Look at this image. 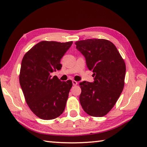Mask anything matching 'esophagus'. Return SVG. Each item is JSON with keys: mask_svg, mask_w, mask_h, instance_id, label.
Here are the masks:
<instances>
[{"mask_svg": "<svg viewBox=\"0 0 147 147\" xmlns=\"http://www.w3.org/2000/svg\"><path fill=\"white\" fill-rule=\"evenodd\" d=\"M72 83H73V86H76V85H78V83H77V82H76V81H74V80H73V81H72Z\"/></svg>", "mask_w": 147, "mask_h": 147, "instance_id": "esophagus-1", "label": "esophagus"}]
</instances>
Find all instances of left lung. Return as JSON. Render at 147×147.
I'll return each instance as SVG.
<instances>
[{
    "mask_svg": "<svg viewBox=\"0 0 147 147\" xmlns=\"http://www.w3.org/2000/svg\"><path fill=\"white\" fill-rule=\"evenodd\" d=\"M76 49L93 71L94 82L80 83L81 105L86 114L103 117L114 107L123 92L126 65L117 48L105 39H87L75 43Z\"/></svg>",
    "mask_w": 147,
    "mask_h": 147,
    "instance_id": "left-lung-1",
    "label": "left lung"
}]
</instances>
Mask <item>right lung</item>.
I'll use <instances>...</instances> for the list:
<instances>
[{
    "instance_id": "right-lung-1",
    "label": "right lung",
    "mask_w": 147,
    "mask_h": 147,
    "mask_svg": "<svg viewBox=\"0 0 147 147\" xmlns=\"http://www.w3.org/2000/svg\"><path fill=\"white\" fill-rule=\"evenodd\" d=\"M73 42L42 41L26 52L21 62L20 83L26 102L37 117L57 118L64 111L72 81L61 82L51 73L60 70L61 58Z\"/></svg>"
}]
</instances>
